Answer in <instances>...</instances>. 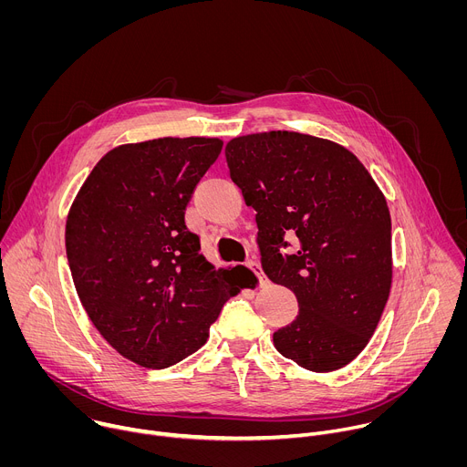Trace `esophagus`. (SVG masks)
Here are the masks:
<instances>
[{"label":"esophagus","mask_w":467,"mask_h":467,"mask_svg":"<svg viewBox=\"0 0 467 467\" xmlns=\"http://www.w3.org/2000/svg\"><path fill=\"white\" fill-rule=\"evenodd\" d=\"M245 268H247L249 272H253V275L258 279V285H260V286H264L265 283H268V279L264 277V274H262V270H260V265H258L256 260H247V262H245Z\"/></svg>","instance_id":"esophagus-1"}]
</instances>
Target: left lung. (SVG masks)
Wrapping results in <instances>:
<instances>
[{
    "mask_svg": "<svg viewBox=\"0 0 467 467\" xmlns=\"http://www.w3.org/2000/svg\"><path fill=\"white\" fill-rule=\"evenodd\" d=\"M225 157L256 211L264 274L299 303L296 319L274 332L277 351L316 373L348 366L373 337L391 286L382 192L351 151L301 132L238 137Z\"/></svg>",
    "mask_w": 467,
    "mask_h": 467,
    "instance_id": "obj_1",
    "label": "left lung"
}]
</instances>
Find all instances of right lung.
<instances>
[{
    "mask_svg": "<svg viewBox=\"0 0 467 467\" xmlns=\"http://www.w3.org/2000/svg\"><path fill=\"white\" fill-rule=\"evenodd\" d=\"M218 139H157L109 151L66 222V256L99 335L125 358L162 369L195 353L249 270H216L188 231L193 188Z\"/></svg>",
    "mask_w": 467,
    "mask_h": 467,
    "instance_id": "1",
    "label": "right lung"
}]
</instances>
